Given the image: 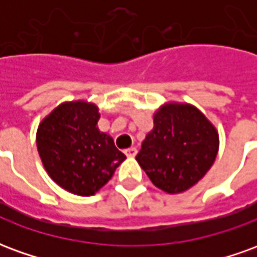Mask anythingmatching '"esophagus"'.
Returning <instances> with one entry per match:
<instances>
[{
  "mask_svg": "<svg viewBox=\"0 0 257 257\" xmlns=\"http://www.w3.org/2000/svg\"><path fill=\"white\" fill-rule=\"evenodd\" d=\"M136 153H138L136 147H129V149H126V150H125V154H126L128 157H135L136 156Z\"/></svg>",
  "mask_w": 257,
  "mask_h": 257,
  "instance_id": "1",
  "label": "esophagus"
}]
</instances>
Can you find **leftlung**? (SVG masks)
Returning a JSON list of instances; mask_svg holds the SVG:
<instances>
[{
  "label": "left lung",
  "mask_w": 257,
  "mask_h": 257,
  "mask_svg": "<svg viewBox=\"0 0 257 257\" xmlns=\"http://www.w3.org/2000/svg\"><path fill=\"white\" fill-rule=\"evenodd\" d=\"M219 134L197 107L168 103L154 114V128L136 156L154 186L168 194L198 183L217 156Z\"/></svg>",
  "instance_id": "left-lung-1"
}]
</instances>
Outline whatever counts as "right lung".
Wrapping results in <instances>:
<instances>
[{
  "mask_svg": "<svg viewBox=\"0 0 257 257\" xmlns=\"http://www.w3.org/2000/svg\"><path fill=\"white\" fill-rule=\"evenodd\" d=\"M99 118L93 103L66 101L38 126L37 149L42 165L53 182L68 193L93 195L126 158L111 136L99 131Z\"/></svg>",
  "mask_w": 257,
  "mask_h": 257,
  "instance_id": "obj_1",
  "label": "right lung"
}]
</instances>
